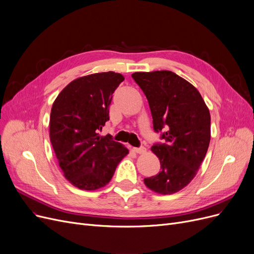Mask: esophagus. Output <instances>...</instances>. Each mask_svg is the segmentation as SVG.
I'll return each mask as SVG.
<instances>
[{"mask_svg":"<svg viewBox=\"0 0 254 254\" xmlns=\"http://www.w3.org/2000/svg\"><path fill=\"white\" fill-rule=\"evenodd\" d=\"M133 151L137 154H142L146 151V149L144 148V146H139V148H133Z\"/></svg>","mask_w":254,"mask_h":254,"instance_id":"34e87169","label":"esophagus"}]
</instances>
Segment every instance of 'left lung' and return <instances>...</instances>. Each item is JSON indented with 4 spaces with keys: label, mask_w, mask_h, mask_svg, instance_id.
I'll list each match as a JSON object with an SVG mask.
<instances>
[{
    "label": "left lung",
    "mask_w": 254,
    "mask_h": 254,
    "mask_svg": "<svg viewBox=\"0 0 254 254\" xmlns=\"http://www.w3.org/2000/svg\"><path fill=\"white\" fill-rule=\"evenodd\" d=\"M132 78L148 99L154 130L163 140L152 145L160 172L144 184L159 194L176 193L195 177L207 154L209 110L197 89L173 71L134 72Z\"/></svg>",
    "instance_id": "1"
}]
</instances>
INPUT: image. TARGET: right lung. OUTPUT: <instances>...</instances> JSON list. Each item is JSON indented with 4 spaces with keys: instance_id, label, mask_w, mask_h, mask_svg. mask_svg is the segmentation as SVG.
I'll list each match as a JSON object with an SVG mask.
<instances>
[{
    "instance_id": "right-lung-1",
    "label": "right lung",
    "mask_w": 254,
    "mask_h": 254,
    "mask_svg": "<svg viewBox=\"0 0 254 254\" xmlns=\"http://www.w3.org/2000/svg\"><path fill=\"white\" fill-rule=\"evenodd\" d=\"M124 80L114 71L78 78L63 88L53 104V148L65 178L81 190L92 191L109 184L128 153L110 134L99 136L110 120L113 94Z\"/></svg>"
}]
</instances>
